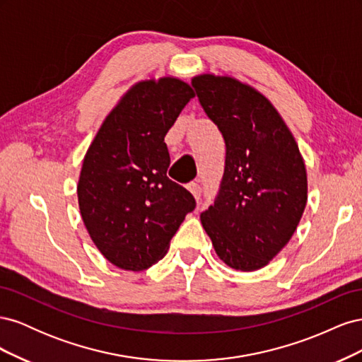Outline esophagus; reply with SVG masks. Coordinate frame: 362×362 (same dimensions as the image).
Instances as JSON below:
<instances>
[{
    "instance_id": "esophagus-1",
    "label": "esophagus",
    "mask_w": 362,
    "mask_h": 362,
    "mask_svg": "<svg viewBox=\"0 0 362 362\" xmlns=\"http://www.w3.org/2000/svg\"><path fill=\"white\" fill-rule=\"evenodd\" d=\"M187 189L190 190V193L194 196L196 199H199L201 198V193H202V189H201V185H199V182L198 181H193V182H189V185H187Z\"/></svg>"
}]
</instances>
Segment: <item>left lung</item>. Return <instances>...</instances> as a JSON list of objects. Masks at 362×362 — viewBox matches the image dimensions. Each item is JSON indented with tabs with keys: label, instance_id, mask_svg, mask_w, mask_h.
Here are the masks:
<instances>
[{
	"label": "left lung",
	"instance_id": "1",
	"mask_svg": "<svg viewBox=\"0 0 362 362\" xmlns=\"http://www.w3.org/2000/svg\"><path fill=\"white\" fill-rule=\"evenodd\" d=\"M192 86L225 140V170L214 204L201 213L216 254L235 270L269 264L298 228L306 170L276 108L250 86L204 74Z\"/></svg>",
	"mask_w": 362,
	"mask_h": 362
}]
</instances>
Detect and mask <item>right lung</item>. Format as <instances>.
<instances>
[{"mask_svg": "<svg viewBox=\"0 0 362 362\" xmlns=\"http://www.w3.org/2000/svg\"><path fill=\"white\" fill-rule=\"evenodd\" d=\"M194 96L178 78L137 83L98 131L83 161L78 205L101 254L119 269L145 270L164 257L193 194L169 180L168 131Z\"/></svg>", "mask_w": 362, "mask_h": 362, "instance_id": "right-lung-1", "label": "right lung"}]
</instances>
